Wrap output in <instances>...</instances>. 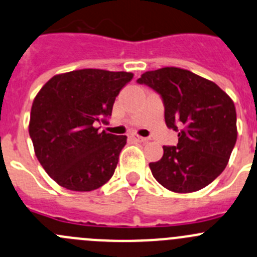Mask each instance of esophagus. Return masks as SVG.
Listing matches in <instances>:
<instances>
[{"label": "esophagus", "instance_id": "1", "mask_svg": "<svg viewBox=\"0 0 257 257\" xmlns=\"http://www.w3.org/2000/svg\"><path fill=\"white\" fill-rule=\"evenodd\" d=\"M132 138H133L136 142H141V143H144V142L148 141V139H147V138L138 136V134H133V136H132Z\"/></svg>", "mask_w": 257, "mask_h": 257}]
</instances>
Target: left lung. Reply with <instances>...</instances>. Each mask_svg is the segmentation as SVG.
I'll list each match as a JSON object with an SVG mask.
<instances>
[{
    "label": "left lung",
    "instance_id": "1",
    "mask_svg": "<svg viewBox=\"0 0 257 257\" xmlns=\"http://www.w3.org/2000/svg\"><path fill=\"white\" fill-rule=\"evenodd\" d=\"M161 94L168 128L178 131L177 147L149 163L152 174L177 193L202 189L226 168L237 139L232 99L213 81L181 68L147 71L138 79Z\"/></svg>",
    "mask_w": 257,
    "mask_h": 257
}]
</instances>
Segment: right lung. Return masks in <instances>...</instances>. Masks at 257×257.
Returning a JSON list of instances; mask_svg holds the SVG:
<instances>
[{
    "label": "right lung",
    "instance_id": "add662e5",
    "mask_svg": "<svg viewBox=\"0 0 257 257\" xmlns=\"http://www.w3.org/2000/svg\"><path fill=\"white\" fill-rule=\"evenodd\" d=\"M133 79L126 71L81 69L52 76L35 96L29 133L46 173L70 191H93L116 168L126 136L100 132L120 89ZM105 121V120H104Z\"/></svg>",
    "mask_w": 257,
    "mask_h": 257
}]
</instances>
